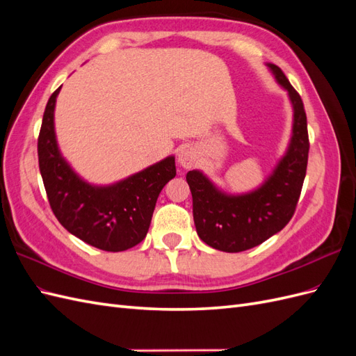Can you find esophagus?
Listing matches in <instances>:
<instances>
[{
    "mask_svg": "<svg viewBox=\"0 0 356 356\" xmlns=\"http://www.w3.org/2000/svg\"><path fill=\"white\" fill-rule=\"evenodd\" d=\"M196 152L190 147H184L178 154V163L184 168V169H190L196 165Z\"/></svg>",
    "mask_w": 356,
    "mask_h": 356,
    "instance_id": "1",
    "label": "esophagus"
}]
</instances>
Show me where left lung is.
Listing matches in <instances>:
<instances>
[{"label": "left lung", "instance_id": "1", "mask_svg": "<svg viewBox=\"0 0 356 356\" xmlns=\"http://www.w3.org/2000/svg\"><path fill=\"white\" fill-rule=\"evenodd\" d=\"M288 92L294 110L293 136L285 156L261 187L245 195H225L200 170H190L193 218L199 238L215 250L241 252L263 243L293 218L307 169L309 135L303 101L282 70L267 63Z\"/></svg>", "mask_w": 356, "mask_h": 356}]
</instances>
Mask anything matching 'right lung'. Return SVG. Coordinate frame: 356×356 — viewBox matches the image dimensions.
I'll use <instances>...</instances> for the list:
<instances>
[{
	"label": "right lung",
	"mask_w": 356,
	"mask_h": 356,
	"mask_svg": "<svg viewBox=\"0 0 356 356\" xmlns=\"http://www.w3.org/2000/svg\"><path fill=\"white\" fill-rule=\"evenodd\" d=\"M59 90L49 98L38 135V165L50 208L63 227L83 242L108 252L126 251L147 236L160 191L177 175L175 157L113 186L88 184L58 148L53 117Z\"/></svg>",
	"instance_id": "1"
}]
</instances>
